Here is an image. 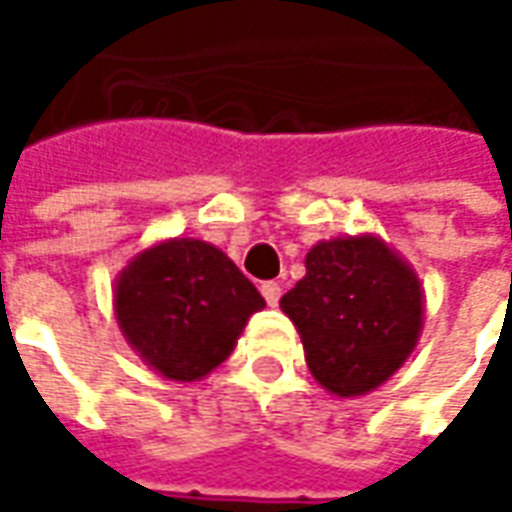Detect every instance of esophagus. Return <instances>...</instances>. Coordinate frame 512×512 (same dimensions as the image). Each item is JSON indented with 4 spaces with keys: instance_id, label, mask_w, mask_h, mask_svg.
Listing matches in <instances>:
<instances>
[{
    "instance_id": "34e87169",
    "label": "esophagus",
    "mask_w": 512,
    "mask_h": 512,
    "mask_svg": "<svg viewBox=\"0 0 512 512\" xmlns=\"http://www.w3.org/2000/svg\"><path fill=\"white\" fill-rule=\"evenodd\" d=\"M262 296H265L267 305L276 307L282 299V285L279 282H262Z\"/></svg>"
}]
</instances>
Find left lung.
I'll use <instances>...</instances> for the list:
<instances>
[{"instance_id": "8db88e82", "label": "left lung", "mask_w": 512, "mask_h": 512, "mask_svg": "<svg viewBox=\"0 0 512 512\" xmlns=\"http://www.w3.org/2000/svg\"><path fill=\"white\" fill-rule=\"evenodd\" d=\"M282 310L305 344L313 379L336 396H362L387 382L422 330V287L376 236L319 242Z\"/></svg>"}]
</instances>
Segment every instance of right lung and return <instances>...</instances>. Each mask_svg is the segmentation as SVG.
I'll list each match as a JSON object with an SVG mask.
<instances>
[{
    "instance_id": "right-lung-1",
    "label": "right lung",
    "mask_w": 512,
    "mask_h": 512,
    "mask_svg": "<svg viewBox=\"0 0 512 512\" xmlns=\"http://www.w3.org/2000/svg\"><path fill=\"white\" fill-rule=\"evenodd\" d=\"M262 293L219 247L170 239L130 262L116 282V319L133 350L173 382L225 362Z\"/></svg>"
}]
</instances>
